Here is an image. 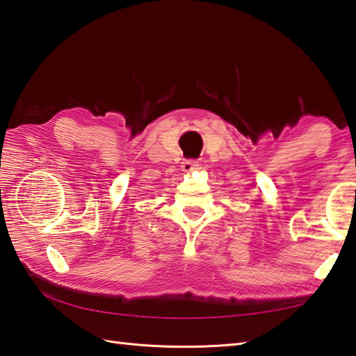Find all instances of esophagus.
<instances>
[{"mask_svg":"<svg viewBox=\"0 0 356 356\" xmlns=\"http://www.w3.org/2000/svg\"><path fill=\"white\" fill-rule=\"evenodd\" d=\"M199 168V162L197 161H184L182 162V171L184 172H191L194 170Z\"/></svg>","mask_w":356,"mask_h":356,"instance_id":"34e87169","label":"esophagus"}]
</instances>
